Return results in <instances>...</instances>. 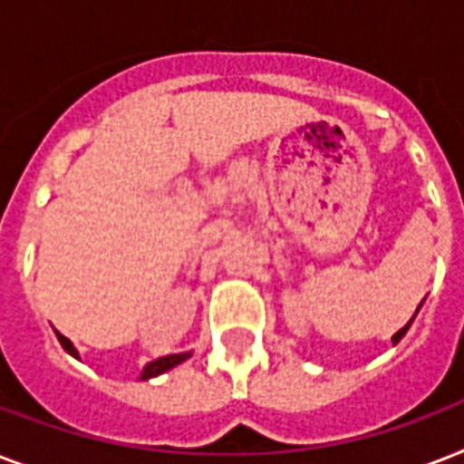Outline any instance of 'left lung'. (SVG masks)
I'll list each match as a JSON object with an SVG mask.
<instances>
[{
	"mask_svg": "<svg viewBox=\"0 0 464 464\" xmlns=\"http://www.w3.org/2000/svg\"><path fill=\"white\" fill-rule=\"evenodd\" d=\"M417 313H419V308H417ZM417 313H414V315H417ZM411 320H414V317H411ZM411 320H410V323H407V324H404L402 330L397 332L395 337H392V344H397V342H400V339H402V337H404V334H407V330H410V324H411Z\"/></svg>",
	"mask_w": 464,
	"mask_h": 464,
	"instance_id": "obj_1",
	"label": "left lung"
}]
</instances>
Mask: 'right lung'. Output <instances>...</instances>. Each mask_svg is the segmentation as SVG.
I'll use <instances>...</instances> for the list:
<instances>
[{
	"label": "right lung",
	"mask_w": 464,
	"mask_h": 464,
	"mask_svg": "<svg viewBox=\"0 0 464 464\" xmlns=\"http://www.w3.org/2000/svg\"><path fill=\"white\" fill-rule=\"evenodd\" d=\"M57 339H60V344L67 349L72 356H76L79 359V352L74 349V344L69 342L64 334H60L57 332ZM185 359H189V353H170V356H163V359H156L151 361L147 368H144V373H141V381H147V378H154V375H160V373H166V371H170L173 366H178V363H182Z\"/></svg>",
	"instance_id": "add662e5"
}]
</instances>
